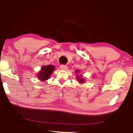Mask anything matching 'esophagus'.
Listing matches in <instances>:
<instances>
[{"instance_id": "obj_1", "label": "esophagus", "mask_w": 133, "mask_h": 133, "mask_svg": "<svg viewBox=\"0 0 133 133\" xmlns=\"http://www.w3.org/2000/svg\"><path fill=\"white\" fill-rule=\"evenodd\" d=\"M60 68L62 70H66L67 69V66H66V65H61V66H60Z\"/></svg>"}]
</instances>
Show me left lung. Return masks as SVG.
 <instances>
[{"label":"left lung","instance_id":"8db88e82","mask_svg":"<svg viewBox=\"0 0 133 133\" xmlns=\"http://www.w3.org/2000/svg\"><path fill=\"white\" fill-rule=\"evenodd\" d=\"M79 71H80L79 70H76L75 73H78V72ZM77 79L78 80V82H79L80 83H84V82H85V80H84V78H83L81 76H77Z\"/></svg>","mask_w":133,"mask_h":133}]
</instances>
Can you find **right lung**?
<instances>
[{
  "label": "right lung",
  "mask_w": 133,
  "mask_h": 133,
  "mask_svg": "<svg viewBox=\"0 0 133 133\" xmlns=\"http://www.w3.org/2000/svg\"><path fill=\"white\" fill-rule=\"evenodd\" d=\"M55 67L53 65H48L43 66L42 67V69L39 73L37 75V77L39 80L42 81H45L48 80L50 78L51 73L55 70Z\"/></svg>",
  "instance_id": "add662e5"
}]
</instances>
